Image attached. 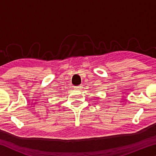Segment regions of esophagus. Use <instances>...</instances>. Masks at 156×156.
Segmentation results:
<instances>
[{
  "label": "esophagus",
  "instance_id": "34e87169",
  "mask_svg": "<svg viewBox=\"0 0 156 156\" xmlns=\"http://www.w3.org/2000/svg\"><path fill=\"white\" fill-rule=\"evenodd\" d=\"M74 88H75V89H77V90H79V89H82V85L74 87Z\"/></svg>",
  "mask_w": 156,
  "mask_h": 156
}]
</instances>
